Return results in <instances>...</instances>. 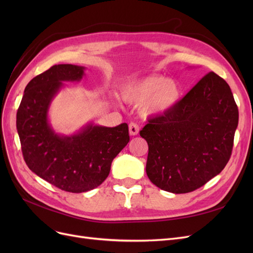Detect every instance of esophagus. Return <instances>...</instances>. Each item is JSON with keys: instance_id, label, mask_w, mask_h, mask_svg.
<instances>
[{"instance_id": "esophagus-1", "label": "esophagus", "mask_w": 253, "mask_h": 253, "mask_svg": "<svg viewBox=\"0 0 253 253\" xmlns=\"http://www.w3.org/2000/svg\"><path fill=\"white\" fill-rule=\"evenodd\" d=\"M139 132V126H137L135 122H131V124L128 125V133L131 136H135L138 134Z\"/></svg>"}]
</instances>
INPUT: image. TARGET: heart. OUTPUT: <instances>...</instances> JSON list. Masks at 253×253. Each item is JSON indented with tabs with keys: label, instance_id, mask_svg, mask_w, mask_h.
<instances>
[{
	"label": "heart",
	"instance_id": "heart-1",
	"mask_svg": "<svg viewBox=\"0 0 253 253\" xmlns=\"http://www.w3.org/2000/svg\"><path fill=\"white\" fill-rule=\"evenodd\" d=\"M182 90L179 84L164 76L152 75L126 83L121 88L122 100L140 105L143 117H154L173 110L180 101Z\"/></svg>",
	"mask_w": 253,
	"mask_h": 253
}]
</instances>
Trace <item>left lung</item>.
Returning a JSON list of instances; mask_svg holds the SVG:
<instances>
[{"label":"left lung","instance_id":"1","mask_svg":"<svg viewBox=\"0 0 253 253\" xmlns=\"http://www.w3.org/2000/svg\"><path fill=\"white\" fill-rule=\"evenodd\" d=\"M239 110L228 83L209 73L173 110L151 119L145 171L159 189L192 192L223 171L231 156Z\"/></svg>","mask_w":253,"mask_h":253}]
</instances>
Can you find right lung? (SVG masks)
<instances>
[{
  "mask_svg": "<svg viewBox=\"0 0 253 253\" xmlns=\"http://www.w3.org/2000/svg\"><path fill=\"white\" fill-rule=\"evenodd\" d=\"M85 67L58 64L26 85L17 113V129L28 168L66 192L90 191L108 177L113 159L129 141L126 124L109 127L88 122L71 135L52 128L48 112L63 82H79Z\"/></svg>",
  "mask_w": 253,
  "mask_h": 253,
  "instance_id": "1",
  "label": "right lung"
}]
</instances>
